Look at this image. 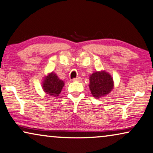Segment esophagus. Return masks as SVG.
<instances>
[{"label": "esophagus", "mask_w": 153, "mask_h": 153, "mask_svg": "<svg viewBox=\"0 0 153 153\" xmlns=\"http://www.w3.org/2000/svg\"><path fill=\"white\" fill-rule=\"evenodd\" d=\"M82 80V78L80 77H77L76 78L73 79V81H77V82H80Z\"/></svg>", "instance_id": "1"}]
</instances>
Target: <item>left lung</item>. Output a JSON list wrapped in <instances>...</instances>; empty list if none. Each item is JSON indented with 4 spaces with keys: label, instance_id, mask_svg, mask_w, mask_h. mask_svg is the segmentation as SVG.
Masks as SVG:
<instances>
[{
    "label": "left lung",
    "instance_id": "1",
    "mask_svg": "<svg viewBox=\"0 0 153 153\" xmlns=\"http://www.w3.org/2000/svg\"><path fill=\"white\" fill-rule=\"evenodd\" d=\"M89 87L94 97L100 98L109 94L113 89V78L105 71L94 72L89 77Z\"/></svg>",
    "mask_w": 153,
    "mask_h": 153
}]
</instances>
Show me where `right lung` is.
I'll use <instances>...</instances> for the list:
<instances>
[{
    "label": "right lung",
    "mask_w": 153,
    "mask_h": 153,
    "mask_svg": "<svg viewBox=\"0 0 153 153\" xmlns=\"http://www.w3.org/2000/svg\"><path fill=\"white\" fill-rule=\"evenodd\" d=\"M64 86V81L60 79L53 72L44 77L42 84V88L45 93L55 97L59 96Z\"/></svg>",
    "instance_id": "add662e5"
}]
</instances>
